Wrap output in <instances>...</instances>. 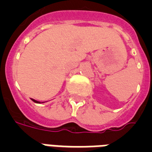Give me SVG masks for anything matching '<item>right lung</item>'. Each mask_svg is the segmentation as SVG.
I'll list each match as a JSON object with an SVG mask.
<instances>
[{
  "instance_id": "add662e5",
  "label": "right lung",
  "mask_w": 152,
  "mask_h": 152,
  "mask_svg": "<svg viewBox=\"0 0 152 152\" xmlns=\"http://www.w3.org/2000/svg\"><path fill=\"white\" fill-rule=\"evenodd\" d=\"M31 100L33 101V102H36V103H44V102H39V101H37V100H35V99H31Z\"/></svg>"
}]
</instances>
